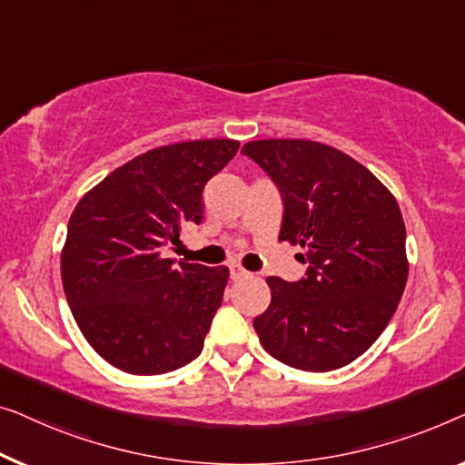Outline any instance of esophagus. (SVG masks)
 <instances>
[{"mask_svg": "<svg viewBox=\"0 0 465 465\" xmlns=\"http://www.w3.org/2000/svg\"><path fill=\"white\" fill-rule=\"evenodd\" d=\"M248 276V272L246 270H242L240 265H230V278L232 280H240V278H246Z\"/></svg>", "mask_w": 465, "mask_h": 465, "instance_id": "1", "label": "esophagus"}]
</instances>
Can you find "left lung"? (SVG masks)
<instances>
[{
    "label": "left lung",
    "instance_id": "obj_1",
    "mask_svg": "<svg viewBox=\"0 0 465 465\" xmlns=\"http://www.w3.org/2000/svg\"><path fill=\"white\" fill-rule=\"evenodd\" d=\"M282 198L278 240L299 244L305 276L267 278L272 303L252 320L276 361L326 372L362 356L394 316L409 276L407 232L388 189L335 147L305 139L242 147Z\"/></svg>",
    "mask_w": 465,
    "mask_h": 465
}]
</instances>
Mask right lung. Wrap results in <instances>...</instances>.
Segmentation results:
<instances>
[{
  "mask_svg": "<svg viewBox=\"0 0 465 465\" xmlns=\"http://www.w3.org/2000/svg\"><path fill=\"white\" fill-rule=\"evenodd\" d=\"M240 143H174L136 155L88 192L61 254L82 335L115 369L162 375L200 356L230 278L227 267L164 257L185 223L204 219V187Z\"/></svg>",
  "mask_w": 465,
  "mask_h": 465,
  "instance_id": "add662e5",
  "label": "right lung"
}]
</instances>
